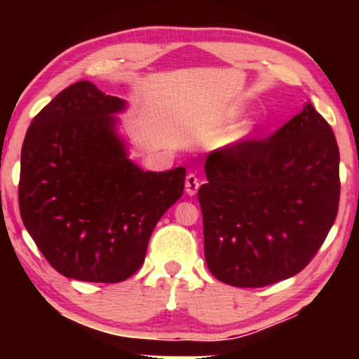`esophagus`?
<instances>
[{"label": "esophagus", "instance_id": "1", "mask_svg": "<svg viewBox=\"0 0 359 359\" xmlns=\"http://www.w3.org/2000/svg\"><path fill=\"white\" fill-rule=\"evenodd\" d=\"M201 183H203V181L198 178V175L189 173L188 176H186V193H188L189 196H194L196 193H198Z\"/></svg>", "mask_w": 359, "mask_h": 359}]
</instances>
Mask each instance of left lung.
Segmentation results:
<instances>
[{
    "instance_id": "8db88e82",
    "label": "left lung",
    "mask_w": 359,
    "mask_h": 359,
    "mask_svg": "<svg viewBox=\"0 0 359 359\" xmlns=\"http://www.w3.org/2000/svg\"><path fill=\"white\" fill-rule=\"evenodd\" d=\"M338 166L335 134L312 104L268 139L209 154L198 193L209 271L237 287L302 271L337 219Z\"/></svg>"
}]
</instances>
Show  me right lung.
<instances>
[{"instance_id": "1", "label": "right lung", "mask_w": 359, "mask_h": 359, "mask_svg": "<svg viewBox=\"0 0 359 359\" xmlns=\"http://www.w3.org/2000/svg\"><path fill=\"white\" fill-rule=\"evenodd\" d=\"M121 97L90 81L58 93L26 132L19 210L52 268L121 283L142 266L155 225L183 196L186 170L144 171L116 135Z\"/></svg>"}]
</instances>
